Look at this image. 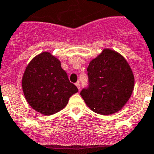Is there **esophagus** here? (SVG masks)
I'll use <instances>...</instances> for the list:
<instances>
[{"instance_id": "34e87169", "label": "esophagus", "mask_w": 154, "mask_h": 154, "mask_svg": "<svg viewBox=\"0 0 154 154\" xmlns=\"http://www.w3.org/2000/svg\"><path fill=\"white\" fill-rule=\"evenodd\" d=\"M75 85H76V86H77V88H78V89H81V85H80V82L79 81H77V83L75 84Z\"/></svg>"}]
</instances>
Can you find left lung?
I'll return each instance as SVG.
<instances>
[{
    "instance_id": "obj_1",
    "label": "left lung",
    "mask_w": 154,
    "mask_h": 154,
    "mask_svg": "<svg viewBox=\"0 0 154 154\" xmlns=\"http://www.w3.org/2000/svg\"><path fill=\"white\" fill-rule=\"evenodd\" d=\"M88 86L80 94L90 109L100 115L119 112L134 89V77L129 64L116 51L104 49L88 68Z\"/></svg>"
}]
</instances>
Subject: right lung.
I'll list each match as a JSON object with an SVG mask.
<instances>
[{"mask_svg": "<svg viewBox=\"0 0 154 154\" xmlns=\"http://www.w3.org/2000/svg\"><path fill=\"white\" fill-rule=\"evenodd\" d=\"M22 88L30 106L46 116L63 109L69 97L78 92L61 67V62L48 52L31 61L23 73Z\"/></svg>", "mask_w": 154, "mask_h": 154, "instance_id": "obj_1", "label": "right lung"}]
</instances>
